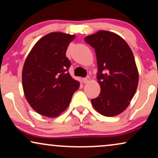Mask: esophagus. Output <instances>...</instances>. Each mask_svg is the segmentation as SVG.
Listing matches in <instances>:
<instances>
[{
	"mask_svg": "<svg viewBox=\"0 0 158 158\" xmlns=\"http://www.w3.org/2000/svg\"><path fill=\"white\" fill-rule=\"evenodd\" d=\"M89 81H90V77H87L83 78V79H82V81L85 84L88 83Z\"/></svg>",
	"mask_w": 158,
	"mask_h": 158,
	"instance_id": "obj_1",
	"label": "esophagus"
}]
</instances>
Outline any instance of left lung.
I'll use <instances>...</instances> for the list:
<instances>
[{
    "label": "left lung",
    "mask_w": 158,
    "mask_h": 158,
    "mask_svg": "<svg viewBox=\"0 0 158 158\" xmlns=\"http://www.w3.org/2000/svg\"><path fill=\"white\" fill-rule=\"evenodd\" d=\"M95 49L98 64V82L101 93L91 100L98 112L114 117L123 112L134 96L139 72L132 50L116 33L100 31L85 39Z\"/></svg>",
    "instance_id": "8db88e82"
}]
</instances>
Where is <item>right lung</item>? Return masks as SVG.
<instances>
[{"instance_id":"add662e5","label":"right lung","mask_w":158,"mask_h":158,"mask_svg":"<svg viewBox=\"0 0 158 158\" xmlns=\"http://www.w3.org/2000/svg\"><path fill=\"white\" fill-rule=\"evenodd\" d=\"M74 35L54 32L37 41L23 69V91L37 113L56 117L69 106L79 82L69 74L71 62L65 52Z\"/></svg>"}]
</instances>
